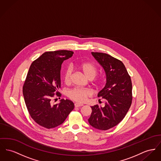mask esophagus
<instances>
[{
    "mask_svg": "<svg viewBox=\"0 0 161 161\" xmlns=\"http://www.w3.org/2000/svg\"><path fill=\"white\" fill-rule=\"evenodd\" d=\"M84 106L83 104H79V103H75V107H82V106Z\"/></svg>",
    "mask_w": 161,
    "mask_h": 161,
    "instance_id": "esophagus-1",
    "label": "esophagus"
}]
</instances>
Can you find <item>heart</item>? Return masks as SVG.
Segmentation results:
<instances>
[{"instance_id":"obj_1","label":"heart","mask_w":161,"mask_h":161,"mask_svg":"<svg viewBox=\"0 0 161 161\" xmlns=\"http://www.w3.org/2000/svg\"><path fill=\"white\" fill-rule=\"evenodd\" d=\"M80 68L84 72L86 77L90 79H93L97 74V66L91 62H84L80 64ZM73 74V70L71 68H68L64 74V80L66 84H69L71 82V76ZM103 79L102 78H97L95 85L99 86L102 84ZM92 92L86 88H75L68 92V97L71 99L79 103H85L87 99L92 96Z\"/></svg>"}]
</instances>
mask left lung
<instances>
[{
  "label": "left lung",
  "mask_w": 161,
  "mask_h": 161,
  "mask_svg": "<svg viewBox=\"0 0 161 161\" xmlns=\"http://www.w3.org/2000/svg\"><path fill=\"white\" fill-rule=\"evenodd\" d=\"M92 54L105 70L107 82L97 95L105 99V106H92L88 120L93 128L106 130L117 125L128 112L132 101V82L121 60L105 53Z\"/></svg>",
  "instance_id": "left-lung-1"
}]
</instances>
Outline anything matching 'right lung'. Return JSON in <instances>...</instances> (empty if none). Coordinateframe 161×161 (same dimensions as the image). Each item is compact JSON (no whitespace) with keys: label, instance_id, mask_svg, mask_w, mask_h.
I'll use <instances>...</instances> for the list:
<instances>
[{"label":"right lung","instance_id":"1","mask_svg":"<svg viewBox=\"0 0 161 161\" xmlns=\"http://www.w3.org/2000/svg\"><path fill=\"white\" fill-rule=\"evenodd\" d=\"M73 54L67 50L46 52L33 62L27 75L22 88L26 107L33 119L45 128L62 124L75 107L68 99L53 103L54 97H61L57 90L61 85L62 64Z\"/></svg>","mask_w":161,"mask_h":161}]
</instances>
